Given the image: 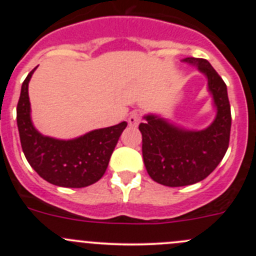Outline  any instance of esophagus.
Wrapping results in <instances>:
<instances>
[{"instance_id":"1","label":"esophagus","mask_w":256,"mask_h":256,"mask_svg":"<svg viewBox=\"0 0 256 256\" xmlns=\"http://www.w3.org/2000/svg\"><path fill=\"white\" fill-rule=\"evenodd\" d=\"M128 125L131 126V128H136V126L140 124L141 121V115L138 114V112H134L130 114V116H128Z\"/></svg>"}]
</instances>
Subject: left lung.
<instances>
[{
	"mask_svg": "<svg viewBox=\"0 0 256 256\" xmlns=\"http://www.w3.org/2000/svg\"><path fill=\"white\" fill-rule=\"evenodd\" d=\"M208 78V89L216 106V118L202 131H187L154 115L138 125L147 174L154 182L182 187L200 182L216 170L229 146L232 114L226 85L208 60L186 58Z\"/></svg>",
	"mask_w": 256,
	"mask_h": 256,
	"instance_id": "obj_1",
	"label": "left lung"
}]
</instances>
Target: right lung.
I'll return each mask as SVG.
<instances>
[{
	"label": "right lung",
	"instance_id": "add662e5",
	"mask_svg": "<svg viewBox=\"0 0 256 256\" xmlns=\"http://www.w3.org/2000/svg\"><path fill=\"white\" fill-rule=\"evenodd\" d=\"M36 68L24 79L17 104V126L20 146L28 164L43 180L59 187L82 188L98 182L109 164L110 157L125 121L99 128L74 140H56L38 132L30 121L28 82Z\"/></svg>",
	"mask_w": 256,
	"mask_h": 256
}]
</instances>
